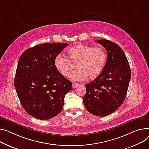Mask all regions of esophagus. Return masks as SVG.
I'll list each match as a JSON object with an SVG mask.
<instances>
[{"label":"esophagus","mask_w":149,"mask_h":149,"mask_svg":"<svg viewBox=\"0 0 149 149\" xmlns=\"http://www.w3.org/2000/svg\"><path fill=\"white\" fill-rule=\"evenodd\" d=\"M72 87H73V88H75V87H77V86H79V84L76 83H72Z\"/></svg>","instance_id":"obj_1"}]
</instances>
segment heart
<instances>
[{
  "instance_id": "obj_1",
  "label": "heart",
  "mask_w": 149,
  "mask_h": 149,
  "mask_svg": "<svg viewBox=\"0 0 149 149\" xmlns=\"http://www.w3.org/2000/svg\"><path fill=\"white\" fill-rule=\"evenodd\" d=\"M68 52L69 59L58 54L54 58V65L59 73L68 77L73 68L72 63H77V70L70 75L75 81L85 80L87 76L90 78L97 77L102 71L107 61V53L103 47L77 45L69 48Z\"/></svg>"
}]
</instances>
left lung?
<instances>
[{
    "label": "left lung",
    "instance_id": "8db88e82",
    "mask_svg": "<svg viewBox=\"0 0 149 149\" xmlns=\"http://www.w3.org/2000/svg\"><path fill=\"white\" fill-rule=\"evenodd\" d=\"M107 52L105 66L95 80L86 84L83 100L91 114L104 117L116 111L123 104L131 77V69L122 49L107 39L96 40Z\"/></svg>",
    "mask_w": 149,
    "mask_h": 149
}]
</instances>
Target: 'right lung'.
Returning <instances> with one entry per match:
<instances>
[{"label": "right lung", "mask_w": 149, "mask_h": 149, "mask_svg": "<svg viewBox=\"0 0 149 149\" xmlns=\"http://www.w3.org/2000/svg\"><path fill=\"white\" fill-rule=\"evenodd\" d=\"M68 44H42L25 50L19 58L14 86L25 111L39 120H48L63 109L72 83L54 65L55 57Z\"/></svg>", "instance_id": "1"}]
</instances>
